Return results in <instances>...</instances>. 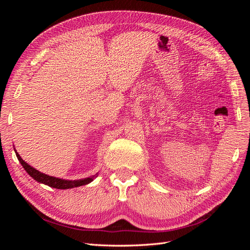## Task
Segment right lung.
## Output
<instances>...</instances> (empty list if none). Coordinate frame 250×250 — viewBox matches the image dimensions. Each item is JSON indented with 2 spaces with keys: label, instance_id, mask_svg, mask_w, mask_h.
I'll return each mask as SVG.
<instances>
[{
  "label": "right lung",
  "instance_id": "1",
  "mask_svg": "<svg viewBox=\"0 0 250 250\" xmlns=\"http://www.w3.org/2000/svg\"><path fill=\"white\" fill-rule=\"evenodd\" d=\"M14 151H16V154L19 162L22 166V168L26 170V172L31 176L34 180H36L37 183L43 184L46 186H49L51 188H59V190H66V188H77L81 186H85L92 181L98 176V173H96L95 175H90L86 178H82V179H76V180H69V179H62V178H58L54 176H50L48 174H44L39 170H36L35 168L31 167V166L28 165L22 158L20 156L18 153V151L14 148Z\"/></svg>",
  "mask_w": 250,
  "mask_h": 250
}]
</instances>
